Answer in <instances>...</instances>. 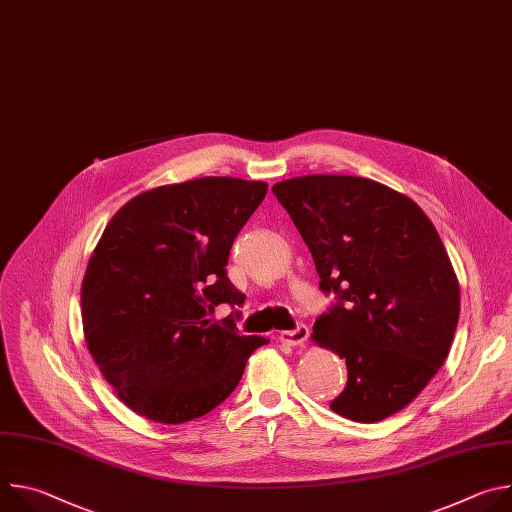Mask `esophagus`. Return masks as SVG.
<instances>
[{
  "mask_svg": "<svg viewBox=\"0 0 512 512\" xmlns=\"http://www.w3.org/2000/svg\"><path fill=\"white\" fill-rule=\"evenodd\" d=\"M310 336V328L306 324H298L294 330H285L279 334L281 342H287L291 346H302Z\"/></svg>",
  "mask_w": 512,
  "mask_h": 512,
  "instance_id": "obj_1",
  "label": "esophagus"
}]
</instances>
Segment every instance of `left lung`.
<instances>
[{
    "mask_svg": "<svg viewBox=\"0 0 512 512\" xmlns=\"http://www.w3.org/2000/svg\"><path fill=\"white\" fill-rule=\"evenodd\" d=\"M271 190L336 298L312 334L346 360L330 409L360 423L401 411L440 371L458 326L460 285L440 235L411 198L367 178L316 174Z\"/></svg>",
    "mask_w": 512,
    "mask_h": 512,
    "instance_id": "8db88e82",
    "label": "left lung"
}]
</instances>
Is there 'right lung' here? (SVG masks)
<instances>
[{
    "label": "right lung",
    "mask_w": 512,
    "mask_h": 512,
    "mask_svg": "<svg viewBox=\"0 0 512 512\" xmlns=\"http://www.w3.org/2000/svg\"><path fill=\"white\" fill-rule=\"evenodd\" d=\"M267 194L265 182L200 178L129 200L107 225L81 289L89 352L119 399L158 423H184L221 405L267 338L231 314V247Z\"/></svg>",
    "instance_id": "obj_1"
}]
</instances>
